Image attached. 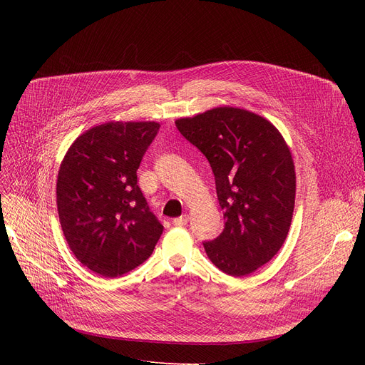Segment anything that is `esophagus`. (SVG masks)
Instances as JSON below:
<instances>
[{"instance_id": "obj_1", "label": "esophagus", "mask_w": 365, "mask_h": 365, "mask_svg": "<svg viewBox=\"0 0 365 365\" xmlns=\"http://www.w3.org/2000/svg\"><path fill=\"white\" fill-rule=\"evenodd\" d=\"M187 222H189V216L187 215H183L180 217L173 219V225H175V226H185Z\"/></svg>"}]
</instances>
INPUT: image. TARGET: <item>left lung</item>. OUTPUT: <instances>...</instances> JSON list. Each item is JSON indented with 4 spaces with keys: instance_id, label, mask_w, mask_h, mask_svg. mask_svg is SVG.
Instances as JSON below:
<instances>
[{
    "instance_id": "1",
    "label": "left lung",
    "mask_w": 365,
    "mask_h": 365,
    "mask_svg": "<svg viewBox=\"0 0 365 365\" xmlns=\"http://www.w3.org/2000/svg\"><path fill=\"white\" fill-rule=\"evenodd\" d=\"M215 173L223 232L204 242L220 271L244 277L269 262L293 219L296 173L292 152L277 127L250 110L220 106L176 120Z\"/></svg>"
}]
</instances>
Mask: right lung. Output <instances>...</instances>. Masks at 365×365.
Returning a JSON list of instances; mask_svg holds the SVG:
<instances>
[{"instance_id":"add662e5","label":"right lung","mask_w":365,"mask_h":365,"mask_svg":"<svg viewBox=\"0 0 365 365\" xmlns=\"http://www.w3.org/2000/svg\"><path fill=\"white\" fill-rule=\"evenodd\" d=\"M155 121L96 125L68 149L56 197L71 252L90 271L117 278L142 264L164 226L138 185V168L155 139Z\"/></svg>"}]
</instances>
